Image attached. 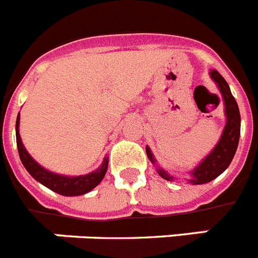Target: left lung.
Returning a JSON list of instances; mask_svg holds the SVG:
<instances>
[{"instance_id":"obj_1","label":"left lung","mask_w":258,"mask_h":258,"mask_svg":"<svg viewBox=\"0 0 258 258\" xmlns=\"http://www.w3.org/2000/svg\"><path fill=\"white\" fill-rule=\"evenodd\" d=\"M209 75H211L214 83L217 84L221 94H222L223 104H225V115H226V125H225L220 141L216 145V147L212 150L211 154L206 159H203L202 163L190 172L191 178L188 179V182L192 184H203L211 182L214 178H217L221 173L225 172L231 163L234 155H235L236 149H238L239 137H240V112H239V107L235 98L232 97L231 92H230L229 84L216 70H212ZM146 154L149 156L150 161L154 165H156V160H155L154 155L149 147H146ZM156 170L159 175L166 181L174 179L173 175H170L160 166H157Z\"/></svg>"}]
</instances>
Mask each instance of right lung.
Segmentation results:
<instances>
[{
	"label": "right lung",
	"instance_id": "obj_1",
	"mask_svg": "<svg viewBox=\"0 0 258 258\" xmlns=\"http://www.w3.org/2000/svg\"><path fill=\"white\" fill-rule=\"evenodd\" d=\"M15 132H17L18 152H19V157L24 168L28 170L29 174L36 181H38L51 191L59 194V195H63V197H79V195H84V194L92 191L95 186L101 183V181L106 175L107 168H108V159L107 157H104L103 163H102V165L97 170L85 175L70 177V175L55 174V173L50 172V170L45 169L44 166H41L40 164L33 160V157L27 152L26 147L22 143L19 134V115L17 117Z\"/></svg>",
	"mask_w": 258,
	"mask_h": 258
}]
</instances>
